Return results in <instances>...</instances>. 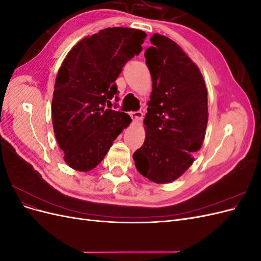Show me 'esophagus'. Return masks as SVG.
<instances>
[{
	"mask_svg": "<svg viewBox=\"0 0 261 261\" xmlns=\"http://www.w3.org/2000/svg\"><path fill=\"white\" fill-rule=\"evenodd\" d=\"M130 116H132V120H133L134 122H138V121L143 120V112H140V111L132 112V113H130Z\"/></svg>",
	"mask_w": 261,
	"mask_h": 261,
	"instance_id": "obj_1",
	"label": "esophagus"
}]
</instances>
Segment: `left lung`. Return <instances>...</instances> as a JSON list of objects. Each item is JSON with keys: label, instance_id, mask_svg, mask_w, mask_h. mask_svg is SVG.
<instances>
[{"label": "left lung", "instance_id": "1", "mask_svg": "<svg viewBox=\"0 0 261 261\" xmlns=\"http://www.w3.org/2000/svg\"><path fill=\"white\" fill-rule=\"evenodd\" d=\"M145 52L152 92L146 139L133 155L141 175L170 183L191 167L208 123L207 88L199 68L170 38L154 34Z\"/></svg>", "mask_w": 261, "mask_h": 261}]
</instances>
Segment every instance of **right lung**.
Instances as JSON below:
<instances>
[{"label":"right lung","mask_w":261,"mask_h":261,"mask_svg":"<svg viewBox=\"0 0 261 261\" xmlns=\"http://www.w3.org/2000/svg\"><path fill=\"white\" fill-rule=\"evenodd\" d=\"M146 36L134 28H106L83 39L63 61L54 85L52 122L72 169L96 168L130 124L128 114L108 108L114 97L118 101L116 78L143 50Z\"/></svg>","instance_id":"obj_1"}]
</instances>
